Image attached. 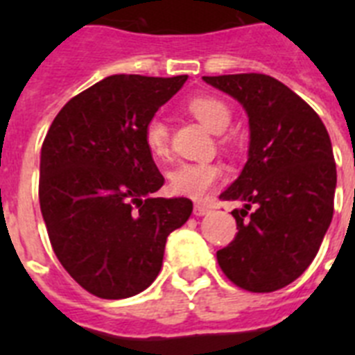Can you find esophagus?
Instances as JSON below:
<instances>
[{"mask_svg": "<svg viewBox=\"0 0 355 355\" xmlns=\"http://www.w3.org/2000/svg\"><path fill=\"white\" fill-rule=\"evenodd\" d=\"M208 211H209V208L206 205H200V202H197V205L193 206V215L196 216H202V215H206Z\"/></svg>", "mask_w": 355, "mask_h": 355, "instance_id": "34e87169", "label": "esophagus"}]
</instances>
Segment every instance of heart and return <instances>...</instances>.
Here are the masks:
<instances>
[{"instance_id": "b5f03b06", "label": "heart", "mask_w": 355, "mask_h": 355, "mask_svg": "<svg viewBox=\"0 0 355 355\" xmlns=\"http://www.w3.org/2000/svg\"><path fill=\"white\" fill-rule=\"evenodd\" d=\"M188 112L208 131L220 135L227 130L231 122V112L227 105L216 97H196L188 103ZM144 142L156 159L168 156V128L162 119H150L144 130ZM220 165L209 162L180 163L168 172V188L178 196L202 199L208 196L218 181L222 180Z\"/></svg>"}]
</instances>
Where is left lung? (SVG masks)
Listing matches in <instances>:
<instances>
[{
  "instance_id": "1",
  "label": "left lung",
  "mask_w": 355,
  "mask_h": 355,
  "mask_svg": "<svg viewBox=\"0 0 355 355\" xmlns=\"http://www.w3.org/2000/svg\"><path fill=\"white\" fill-rule=\"evenodd\" d=\"M236 99L249 117V153L240 175L220 193L240 200L238 233L216 252L236 286L268 293L311 265L334 211L336 163L315 110L266 74L202 76Z\"/></svg>"
}]
</instances>
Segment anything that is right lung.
Instances as JSON below:
<instances>
[{
  "instance_id": "right-lung-1",
  "label": "right lung",
  "mask_w": 355,
  "mask_h": 355,
  "mask_svg": "<svg viewBox=\"0 0 355 355\" xmlns=\"http://www.w3.org/2000/svg\"><path fill=\"white\" fill-rule=\"evenodd\" d=\"M188 76L114 74L58 112L40 150L39 199L56 258L101 299H128L162 270L165 241L192 215L187 197H155L165 180L146 124Z\"/></svg>"
}]
</instances>
